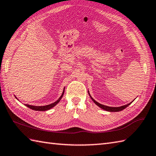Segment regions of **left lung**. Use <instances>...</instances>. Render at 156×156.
<instances>
[{"mask_svg":"<svg viewBox=\"0 0 156 156\" xmlns=\"http://www.w3.org/2000/svg\"><path fill=\"white\" fill-rule=\"evenodd\" d=\"M88 94H89V95H90V98H91V99L92 101H93V102H94V103L97 105V106H98L100 108H102V109H104V110H105V111H109V112H119V111H122L123 110V109H125L126 107H127L128 106L130 105V104H131L132 103V102H133L134 100L132 101V102H131L130 103H129V104H127V105H123V106H121V107H108V106H105V105H101V104H100V103H98V102H97L94 99H93V98H92L91 96H90V93H89V91H88Z\"/></svg>","mask_w":156,"mask_h":156,"instance_id":"1","label":"left lung"}]
</instances>
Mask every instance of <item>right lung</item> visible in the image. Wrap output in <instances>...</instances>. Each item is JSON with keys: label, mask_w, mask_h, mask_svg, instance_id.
<instances>
[{"label": "right lung", "mask_w": 156, "mask_h": 156, "mask_svg": "<svg viewBox=\"0 0 156 156\" xmlns=\"http://www.w3.org/2000/svg\"><path fill=\"white\" fill-rule=\"evenodd\" d=\"M64 90H65V88H64V90H63V92H62V94L61 95V97H59L58 101H56L55 102H54V103H51L50 105H45V106H34V105H27V104H25V105L26 106V107H29V108L32 109V110H34V111H48V110H49V109L53 108L54 107H55V106L57 105L58 102L60 101V100L62 99L63 95H64ZM15 98L17 99V98H16L15 97ZM18 100V99H17Z\"/></svg>", "instance_id": "obj_1"}]
</instances>
